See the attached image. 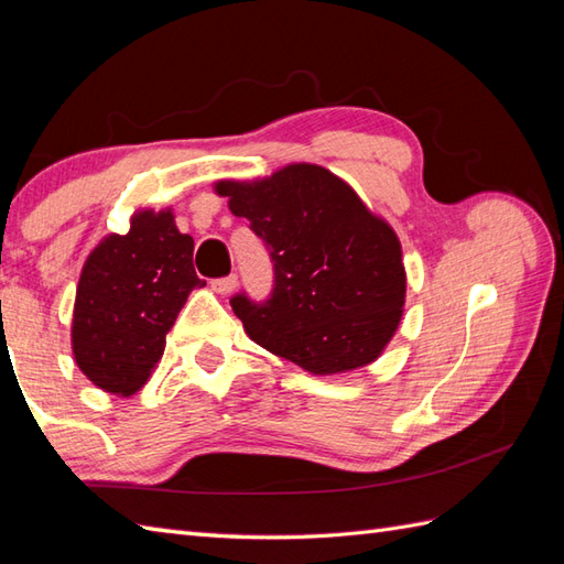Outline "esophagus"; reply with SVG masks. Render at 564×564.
Returning a JSON list of instances; mask_svg holds the SVG:
<instances>
[{
	"label": "esophagus",
	"instance_id": "1",
	"mask_svg": "<svg viewBox=\"0 0 564 564\" xmlns=\"http://www.w3.org/2000/svg\"><path fill=\"white\" fill-rule=\"evenodd\" d=\"M210 289L218 295H230L237 289V275H225V279H215L210 283Z\"/></svg>",
	"mask_w": 564,
	"mask_h": 564
}]
</instances>
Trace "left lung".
I'll return each instance as SVG.
<instances>
[{
	"instance_id": "1",
	"label": "left lung",
	"mask_w": 564,
	"mask_h": 564,
	"mask_svg": "<svg viewBox=\"0 0 564 564\" xmlns=\"http://www.w3.org/2000/svg\"><path fill=\"white\" fill-rule=\"evenodd\" d=\"M215 194L271 251L269 301H230L251 339L313 376L349 373L386 351L404 313L402 245L344 178L297 162L251 182L223 178Z\"/></svg>"
}]
</instances>
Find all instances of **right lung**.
<instances>
[{"instance_id": "right-lung-1", "label": "right lung", "mask_w": 564, "mask_h": 564, "mask_svg": "<svg viewBox=\"0 0 564 564\" xmlns=\"http://www.w3.org/2000/svg\"><path fill=\"white\" fill-rule=\"evenodd\" d=\"M203 283L194 271V237L182 235L172 208H142L126 235H106L79 273L72 313V356L104 392L145 386L164 354L188 293Z\"/></svg>"}]
</instances>
